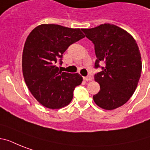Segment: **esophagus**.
<instances>
[{
	"label": "esophagus",
	"mask_w": 150,
	"mask_h": 150,
	"mask_svg": "<svg viewBox=\"0 0 150 150\" xmlns=\"http://www.w3.org/2000/svg\"><path fill=\"white\" fill-rule=\"evenodd\" d=\"M83 79H84L85 81H91V80H93V78H92V76H90V75H88V76L83 77Z\"/></svg>",
	"instance_id": "obj_1"
}]
</instances>
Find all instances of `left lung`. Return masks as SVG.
<instances>
[{
	"label": "left lung",
	"instance_id": "1",
	"mask_svg": "<svg viewBox=\"0 0 150 150\" xmlns=\"http://www.w3.org/2000/svg\"><path fill=\"white\" fill-rule=\"evenodd\" d=\"M82 31L94 44L95 68H102L94 75L100 86L94 102L103 109H116L127 103L137 87L142 72L139 47L130 34L114 25L107 23ZM100 62H105L104 67Z\"/></svg>",
	"mask_w": 150,
	"mask_h": 150
}]
</instances>
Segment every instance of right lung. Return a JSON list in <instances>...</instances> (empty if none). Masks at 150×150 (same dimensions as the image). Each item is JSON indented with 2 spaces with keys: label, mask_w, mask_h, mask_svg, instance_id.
<instances>
[{
  "label": "right lung",
  "mask_w": 150,
  "mask_h": 150,
  "mask_svg": "<svg viewBox=\"0 0 150 150\" xmlns=\"http://www.w3.org/2000/svg\"><path fill=\"white\" fill-rule=\"evenodd\" d=\"M79 29L54 24H43L29 33L22 53L25 82L40 103L59 109L70 103L75 88L82 82L79 74L62 72L64 52L72 43L84 38Z\"/></svg>",
  "instance_id": "obj_1"
}]
</instances>
